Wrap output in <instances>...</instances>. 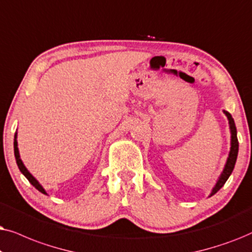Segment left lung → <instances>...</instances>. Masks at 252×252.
I'll return each instance as SVG.
<instances>
[{
	"instance_id": "1",
	"label": "left lung",
	"mask_w": 252,
	"mask_h": 252,
	"mask_svg": "<svg viewBox=\"0 0 252 252\" xmlns=\"http://www.w3.org/2000/svg\"><path fill=\"white\" fill-rule=\"evenodd\" d=\"M223 113L226 114L227 119H228V122H229V129H230V133H231V137H230V151H229V154H228V158H227V162L226 165H224V168L222 170V173H221V175L219 179H218L216 186L212 189V192H211L210 197L213 196L214 193H217L218 191H219L221 188L223 187V184L226 183V181L228 180V177L230 176L231 172H233L234 167H235V162H236V159H237V153H239V140H237V136H236V126H235V122H234V119L231 117V115L226 110H223Z\"/></svg>"
}]
</instances>
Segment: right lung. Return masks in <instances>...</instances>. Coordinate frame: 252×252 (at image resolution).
<instances>
[{"label":"right lung","mask_w":252,"mask_h":252,"mask_svg":"<svg viewBox=\"0 0 252 252\" xmlns=\"http://www.w3.org/2000/svg\"><path fill=\"white\" fill-rule=\"evenodd\" d=\"M13 150H15V158H16V162H17V166H18L19 170H21L23 175H24L26 179H28L30 181V183L32 184L33 187L35 188V189H38L40 192H42L43 194H47L46 190L43 189L41 184H40L38 181L35 180V177L32 175L31 173L29 172L28 168L24 166V163H23V161L21 159V156H19V151H18V144H17V133L15 135V140H13Z\"/></svg>","instance_id":"add662e5"}]
</instances>
